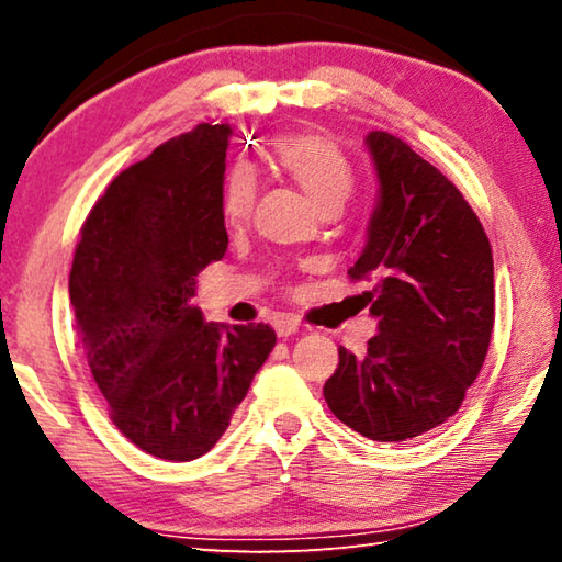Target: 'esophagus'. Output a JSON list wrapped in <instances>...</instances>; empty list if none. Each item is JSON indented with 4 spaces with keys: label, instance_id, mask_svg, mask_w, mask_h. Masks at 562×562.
I'll list each match as a JSON object with an SVG mask.
<instances>
[{
    "label": "esophagus",
    "instance_id": "1",
    "mask_svg": "<svg viewBox=\"0 0 562 562\" xmlns=\"http://www.w3.org/2000/svg\"><path fill=\"white\" fill-rule=\"evenodd\" d=\"M272 327H274V331H278V337H290L300 331V322L288 317V315H278L272 319Z\"/></svg>",
    "mask_w": 562,
    "mask_h": 562
}]
</instances>
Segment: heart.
<instances>
[{
    "instance_id": "1",
    "label": "heart",
    "mask_w": 562,
    "mask_h": 562,
    "mask_svg": "<svg viewBox=\"0 0 562 562\" xmlns=\"http://www.w3.org/2000/svg\"><path fill=\"white\" fill-rule=\"evenodd\" d=\"M274 160L297 183L319 211L341 207L355 190V170L347 156L322 136H290L274 146ZM258 180L250 166H235L223 188V217L227 225H243L252 213Z\"/></svg>"
}]
</instances>
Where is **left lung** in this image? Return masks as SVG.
<instances>
[{
  "mask_svg": "<svg viewBox=\"0 0 562 562\" xmlns=\"http://www.w3.org/2000/svg\"><path fill=\"white\" fill-rule=\"evenodd\" d=\"M376 205L349 268L367 280L376 335L361 357L339 347L325 398L372 441H406L459 412L493 331V255L471 205L402 138L372 131Z\"/></svg>",
  "mask_w": 562,
  "mask_h": 562,
  "instance_id": "left-lung-1",
  "label": "left lung"
}]
</instances>
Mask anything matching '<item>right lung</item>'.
Instances as JSON below:
<instances>
[{"mask_svg": "<svg viewBox=\"0 0 562 562\" xmlns=\"http://www.w3.org/2000/svg\"><path fill=\"white\" fill-rule=\"evenodd\" d=\"M231 133L201 123L113 178L69 274L76 329L113 424L166 461L213 449L278 341L268 325H217L193 307L198 274L227 250Z\"/></svg>", "mask_w": 562, "mask_h": 562, "instance_id": "obj_1", "label": "right lung"}]
</instances>
